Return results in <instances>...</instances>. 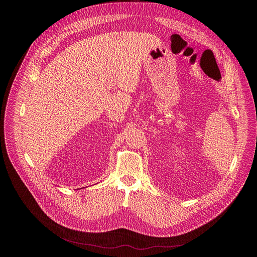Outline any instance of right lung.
<instances>
[{
    "label": "right lung",
    "mask_w": 257,
    "mask_h": 257,
    "mask_svg": "<svg viewBox=\"0 0 257 257\" xmlns=\"http://www.w3.org/2000/svg\"><path fill=\"white\" fill-rule=\"evenodd\" d=\"M83 188H84V187H83ZM80 189H82V188H80ZM77 190H79V188H78V189H77Z\"/></svg>",
    "instance_id": "obj_1"
}]
</instances>
